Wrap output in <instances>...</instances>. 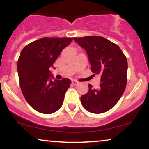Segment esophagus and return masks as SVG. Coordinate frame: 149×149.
I'll use <instances>...</instances> for the list:
<instances>
[{
  "label": "esophagus",
  "instance_id": "esophagus-1",
  "mask_svg": "<svg viewBox=\"0 0 149 149\" xmlns=\"http://www.w3.org/2000/svg\"><path fill=\"white\" fill-rule=\"evenodd\" d=\"M71 82H72V84H73V85H77L79 84V82H78V81H77V80H73Z\"/></svg>",
  "mask_w": 149,
  "mask_h": 149
}]
</instances>
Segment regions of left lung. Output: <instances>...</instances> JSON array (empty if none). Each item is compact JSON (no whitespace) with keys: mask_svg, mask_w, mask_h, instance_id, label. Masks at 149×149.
Listing matches in <instances>:
<instances>
[{"mask_svg":"<svg viewBox=\"0 0 149 149\" xmlns=\"http://www.w3.org/2000/svg\"><path fill=\"white\" fill-rule=\"evenodd\" d=\"M86 51L92 71L101 76L100 88L80 97L82 105L93 113H102L112 109L122 97L127 84V61L120 48L102 36L73 38Z\"/></svg>","mask_w":149,"mask_h":149,"instance_id":"1","label":"left lung"}]
</instances>
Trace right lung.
Listing matches in <instances>:
<instances>
[{"label": "right lung", "instance_id": "1", "mask_svg": "<svg viewBox=\"0 0 149 149\" xmlns=\"http://www.w3.org/2000/svg\"><path fill=\"white\" fill-rule=\"evenodd\" d=\"M72 40L42 38L26 45L20 53L17 61L20 88L26 102L38 112L50 114L62 106L71 80H53L49 69Z\"/></svg>", "mask_w": 149, "mask_h": 149}]
</instances>
